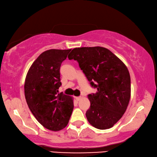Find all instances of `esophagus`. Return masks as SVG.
<instances>
[{
	"label": "esophagus",
	"instance_id": "esophagus-1",
	"mask_svg": "<svg viewBox=\"0 0 157 157\" xmlns=\"http://www.w3.org/2000/svg\"><path fill=\"white\" fill-rule=\"evenodd\" d=\"M81 98H82L81 96H78V97H76V98H75L77 101H79L81 100Z\"/></svg>",
	"mask_w": 157,
	"mask_h": 157
}]
</instances>
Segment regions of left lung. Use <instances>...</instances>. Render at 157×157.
<instances>
[{
    "instance_id": "obj_1",
    "label": "left lung",
    "mask_w": 157,
    "mask_h": 157,
    "mask_svg": "<svg viewBox=\"0 0 157 157\" xmlns=\"http://www.w3.org/2000/svg\"><path fill=\"white\" fill-rule=\"evenodd\" d=\"M68 57L78 62L91 86L97 89L95 94L88 95V121L101 130L113 127L123 116L130 101L131 78L125 64L102 47L75 48Z\"/></svg>"
}]
</instances>
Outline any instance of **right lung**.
Wrapping results in <instances>:
<instances>
[{
	"instance_id": "obj_1",
	"label": "right lung",
	"mask_w": 157,
	"mask_h": 157,
	"mask_svg": "<svg viewBox=\"0 0 157 157\" xmlns=\"http://www.w3.org/2000/svg\"><path fill=\"white\" fill-rule=\"evenodd\" d=\"M71 49H49L42 53L29 68L24 84L26 103L44 128L60 131L68 124L73 110L71 96L59 93L60 67Z\"/></svg>"
}]
</instances>
